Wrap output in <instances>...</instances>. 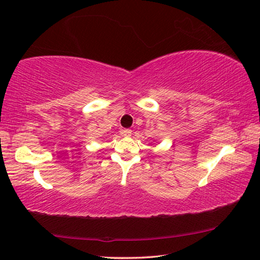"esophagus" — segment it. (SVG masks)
I'll list each match as a JSON object with an SVG mask.
<instances>
[{
  "mask_svg": "<svg viewBox=\"0 0 260 260\" xmlns=\"http://www.w3.org/2000/svg\"><path fill=\"white\" fill-rule=\"evenodd\" d=\"M121 135L122 136H131L132 135V129H129V128L121 129Z\"/></svg>",
  "mask_w": 260,
  "mask_h": 260,
  "instance_id": "obj_1",
  "label": "esophagus"
}]
</instances>
